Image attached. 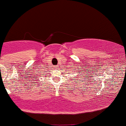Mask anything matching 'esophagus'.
I'll list each match as a JSON object with an SVG mask.
<instances>
[{"instance_id": "obj_1", "label": "esophagus", "mask_w": 126, "mask_h": 126, "mask_svg": "<svg viewBox=\"0 0 126 126\" xmlns=\"http://www.w3.org/2000/svg\"><path fill=\"white\" fill-rule=\"evenodd\" d=\"M58 67H59V66H55V69H58Z\"/></svg>"}]
</instances>
